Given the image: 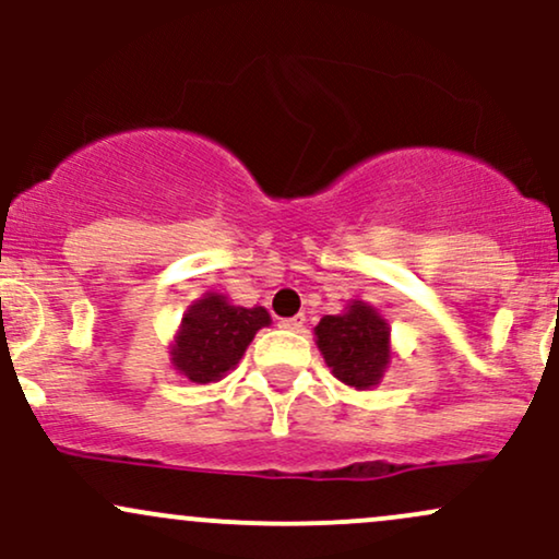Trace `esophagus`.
Masks as SVG:
<instances>
[{"mask_svg":"<svg viewBox=\"0 0 559 559\" xmlns=\"http://www.w3.org/2000/svg\"><path fill=\"white\" fill-rule=\"evenodd\" d=\"M304 324H306L304 313H298V317H290V319H280V328H282V330L298 332V330H304Z\"/></svg>","mask_w":559,"mask_h":559,"instance_id":"esophagus-1","label":"esophagus"}]
</instances>
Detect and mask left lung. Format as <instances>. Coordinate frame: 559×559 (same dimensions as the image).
I'll return each instance as SVG.
<instances>
[{
  "label": "left lung",
  "mask_w": 559,
  "mask_h": 559,
  "mask_svg": "<svg viewBox=\"0 0 559 559\" xmlns=\"http://www.w3.org/2000/svg\"><path fill=\"white\" fill-rule=\"evenodd\" d=\"M313 335L332 374L356 391H369L385 374L391 361V328L364 300H350L343 313L322 317Z\"/></svg>",
  "instance_id": "obj_1"
}]
</instances>
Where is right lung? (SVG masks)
Masks as SVG:
<instances>
[{
    "label": "right lung",
    "instance_id": "right-lung-1",
    "mask_svg": "<svg viewBox=\"0 0 559 559\" xmlns=\"http://www.w3.org/2000/svg\"><path fill=\"white\" fill-rule=\"evenodd\" d=\"M272 322L263 306H231L227 296L205 293L187 309L181 328L174 337L171 354L174 369L187 380L216 382L242 359L255 332Z\"/></svg>",
    "mask_w": 559,
    "mask_h": 559
}]
</instances>
